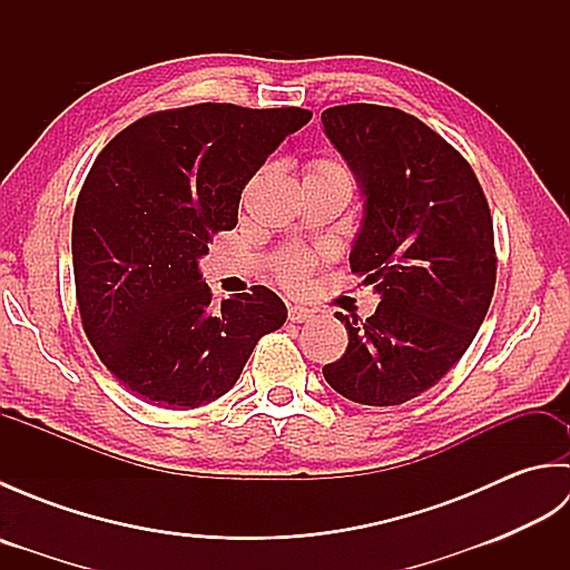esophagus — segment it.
I'll return each instance as SVG.
<instances>
[{"instance_id":"obj_1","label":"esophagus","mask_w":570,"mask_h":570,"mask_svg":"<svg viewBox=\"0 0 570 570\" xmlns=\"http://www.w3.org/2000/svg\"><path fill=\"white\" fill-rule=\"evenodd\" d=\"M313 318V311L306 306H288V321L292 323H308Z\"/></svg>"}]
</instances>
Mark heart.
<instances>
[{
  "label": "heart",
  "instance_id": "obj_1",
  "mask_svg": "<svg viewBox=\"0 0 570 570\" xmlns=\"http://www.w3.org/2000/svg\"><path fill=\"white\" fill-rule=\"evenodd\" d=\"M308 174H343V176H347L345 168L341 164H335V161H316V164L311 166ZM306 269H308V259L306 257H298V254H294V257H286L282 262L284 282L292 284V286L304 282Z\"/></svg>",
  "mask_w": 570,
  "mask_h": 570
}]
</instances>
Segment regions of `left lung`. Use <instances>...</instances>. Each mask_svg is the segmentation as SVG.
Returning <instances> with one entry per match:
<instances>
[{
	"mask_svg": "<svg viewBox=\"0 0 570 570\" xmlns=\"http://www.w3.org/2000/svg\"><path fill=\"white\" fill-rule=\"evenodd\" d=\"M362 196L353 274L380 296L345 323V355L323 377L350 402L394 406L426 392L465 355L494 292L492 217L470 164L421 119L394 107L321 115Z\"/></svg>",
	"mask_w": 570,
	"mask_h": 570,
	"instance_id": "left-lung-1",
	"label": "left lung"
}]
</instances>
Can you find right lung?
I'll use <instances>...</instances> for the list:
<instances>
[{"label":"right lung","instance_id":"1","mask_svg":"<svg viewBox=\"0 0 570 570\" xmlns=\"http://www.w3.org/2000/svg\"><path fill=\"white\" fill-rule=\"evenodd\" d=\"M311 119L301 107L203 102L156 112L107 144L72 215L76 294L95 353L161 409H198L233 390L262 335L282 328L272 288L210 306L200 257L237 225L266 156Z\"/></svg>","mask_w":570,"mask_h":570}]
</instances>
